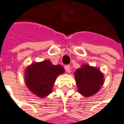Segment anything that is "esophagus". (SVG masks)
<instances>
[{
	"label": "esophagus",
	"mask_w": 124,
	"mask_h": 124,
	"mask_svg": "<svg viewBox=\"0 0 124 124\" xmlns=\"http://www.w3.org/2000/svg\"><path fill=\"white\" fill-rule=\"evenodd\" d=\"M64 69H65V70L67 73H69L70 70V66L69 65H66V66H64Z\"/></svg>",
	"instance_id": "1"
}]
</instances>
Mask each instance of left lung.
<instances>
[{
	"mask_svg": "<svg viewBox=\"0 0 124 124\" xmlns=\"http://www.w3.org/2000/svg\"><path fill=\"white\" fill-rule=\"evenodd\" d=\"M76 84L80 94L91 97L99 91L104 84V75L95 67L83 64L75 72Z\"/></svg>",
	"mask_w": 124,
	"mask_h": 124,
	"instance_id": "left-lung-1",
	"label": "left lung"
}]
</instances>
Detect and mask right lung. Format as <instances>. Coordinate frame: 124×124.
Returning <instances> with one entry per match:
<instances>
[{
	"label": "right lung",
	"instance_id": "obj_1",
	"mask_svg": "<svg viewBox=\"0 0 124 124\" xmlns=\"http://www.w3.org/2000/svg\"><path fill=\"white\" fill-rule=\"evenodd\" d=\"M64 72L61 65H53L49 60L33 63L25 70V82L31 91L42 98L51 93L56 78Z\"/></svg>",
	"mask_w": 124,
	"mask_h": 124
}]
</instances>
